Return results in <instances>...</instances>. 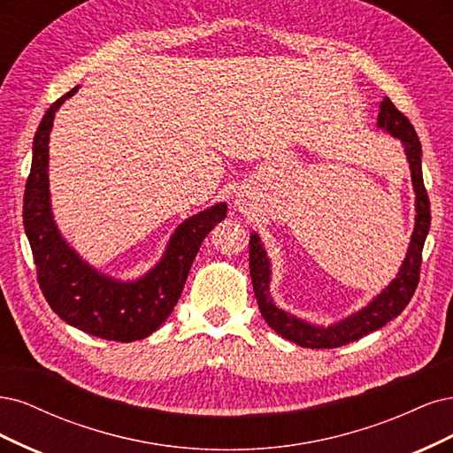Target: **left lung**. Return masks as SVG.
I'll return each instance as SVG.
<instances>
[{
	"mask_svg": "<svg viewBox=\"0 0 453 453\" xmlns=\"http://www.w3.org/2000/svg\"><path fill=\"white\" fill-rule=\"evenodd\" d=\"M378 126L388 129L393 137H397L404 144L406 159L411 164L412 182L416 189V227L412 233V242L408 248L404 264L393 280L380 296H378L367 309H363L356 316L344 319V322L333 327H316L304 324L301 319L289 316L282 309H276L269 296V261L265 257L264 246L259 244V237H250V276L254 284V296L259 306V312L264 316L269 327L280 334L282 339L296 342L303 348H337L348 342L359 341L365 334L384 327L389 319L397 318L404 306L411 303L414 291L419 282L421 271V252L423 244L431 226V207L426 184L421 174V144L416 135V129L411 120L391 104L386 97L380 104V114H378Z\"/></svg>",
	"mask_w": 453,
	"mask_h": 453,
	"instance_id": "left-lung-1",
	"label": "left lung"
}]
</instances>
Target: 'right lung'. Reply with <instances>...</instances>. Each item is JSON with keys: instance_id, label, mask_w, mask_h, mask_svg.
<instances>
[{"instance_id": "right-lung-1", "label": "right lung", "mask_w": 453, "mask_h": 453, "mask_svg": "<svg viewBox=\"0 0 453 453\" xmlns=\"http://www.w3.org/2000/svg\"><path fill=\"white\" fill-rule=\"evenodd\" d=\"M77 90L79 86L56 99L37 127L24 192V229L30 239L37 282L50 309L69 326L94 337L134 342L152 334L173 312L203 239L224 220L227 209L220 203L180 224L165 257L137 282L105 279L82 264L52 222L47 173L54 114Z\"/></svg>"}]
</instances>
